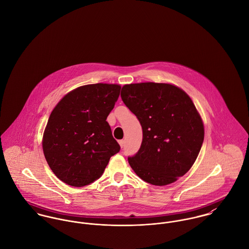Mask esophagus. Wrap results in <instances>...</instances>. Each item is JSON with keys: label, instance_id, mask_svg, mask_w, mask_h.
I'll list each match as a JSON object with an SVG mask.
<instances>
[{"label": "esophagus", "instance_id": "obj_1", "mask_svg": "<svg viewBox=\"0 0 249 249\" xmlns=\"http://www.w3.org/2000/svg\"><path fill=\"white\" fill-rule=\"evenodd\" d=\"M119 143H120L121 147L123 148V147H124V140H120V141H119Z\"/></svg>", "mask_w": 249, "mask_h": 249}]
</instances>
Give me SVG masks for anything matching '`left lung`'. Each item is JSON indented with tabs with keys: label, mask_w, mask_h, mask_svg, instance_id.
<instances>
[{
	"label": "left lung",
	"mask_w": 249,
	"mask_h": 249,
	"mask_svg": "<svg viewBox=\"0 0 249 249\" xmlns=\"http://www.w3.org/2000/svg\"><path fill=\"white\" fill-rule=\"evenodd\" d=\"M121 98L142 125L140 149L128 157L135 174L156 186L183 177L204 139L203 123L191 98L175 85L154 82L126 84Z\"/></svg>",
	"instance_id": "left-lung-1"
}]
</instances>
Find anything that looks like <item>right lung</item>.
<instances>
[{
    "label": "right lung",
    "mask_w": 249,
    "mask_h": 249,
    "mask_svg": "<svg viewBox=\"0 0 249 249\" xmlns=\"http://www.w3.org/2000/svg\"><path fill=\"white\" fill-rule=\"evenodd\" d=\"M118 84L80 86L51 113L43 135V151L53 174L72 187H83L104 174L120 151L107 117L120 95Z\"/></svg>",
    "instance_id": "obj_1"
}]
</instances>
